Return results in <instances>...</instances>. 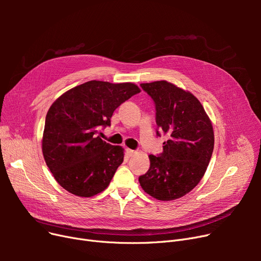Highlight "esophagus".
<instances>
[{
    "mask_svg": "<svg viewBox=\"0 0 261 261\" xmlns=\"http://www.w3.org/2000/svg\"><path fill=\"white\" fill-rule=\"evenodd\" d=\"M134 153H135L134 150H132V149H129V148H127V149H126V154H127L128 156H132Z\"/></svg>",
    "mask_w": 261,
    "mask_h": 261,
    "instance_id": "esophagus-1",
    "label": "esophagus"
}]
</instances>
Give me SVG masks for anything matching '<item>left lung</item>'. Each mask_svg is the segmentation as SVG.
I'll list each match as a JSON object with an SVG mask.
<instances>
[{
	"label": "left lung",
	"mask_w": 261,
	"mask_h": 261,
	"mask_svg": "<svg viewBox=\"0 0 261 261\" xmlns=\"http://www.w3.org/2000/svg\"><path fill=\"white\" fill-rule=\"evenodd\" d=\"M155 106L156 135L168 134L163 152L150 154V168L139 177L148 195L170 201L181 198L201 181L214 150V130L195 96L165 80L142 84Z\"/></svg>",
	"instance_id": "left-lung-1"
}]
</instances>
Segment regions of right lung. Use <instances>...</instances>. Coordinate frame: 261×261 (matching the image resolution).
<instances>
[{"label": "right lung", "instance_id": "add662e5", "mask_svg": "<svg viewBox=\"0 0 261 261\" xmlns=\"http://www.w3.org/2000/svg\"><path fill=\"white\" fill-rule=\"evenodd\" d=\"M131 82L91 80L68 90L46 114L42 151L56 181L68 193H101L123 161V149L102 141L98 130L111 125L115 109L140 93Z\"/></svg>", "mask_w": 261, "mask_h": 261}]
</instances>
